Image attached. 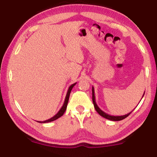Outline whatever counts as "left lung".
<instances>
[{"mask_svg":"<svg viewBox=\"0 0 157 157\" xmlns=\"http://www.w3.org/2000/svg\"><path fill=\"white\" fill-rule=\"evenodd\" d=\"M92 92H93V105H94V107H95V109L96 110V111L98 113V114L100 115L101 116H103V118H105L106 119H108V120L110 121H121L123 120V119L126 118V117H128L129 115L131 113V111L130 113H127L126 115H124V116H110V115L106 113L104 111H103L100 108L98 107L97 103H96L95 102V90H94V87H93V88H92ZM144 93H145V92H144ZM144 93L143 95V97L144 95ZM142 97V98H143Z\"/></svg>","mask_w":157,"mask_h":157,"instance_id":"left-lung-1","label":"left lung"}]
</instances>
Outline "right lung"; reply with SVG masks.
I'll use <instances>...</instances> for the list:
<instances>
[{
  "instance_id": "add662e5",
  "label": "right lung",
  "mask_w": 157,
  "mask_h": 157,
  "mask_svg": "<svg viewBox=\"0 0 157 157\" xmlns=\"http://www.w3.org/2000/svg\"><path fill=\"white\" fill-rule=\"evenodd\" d=\"M77 82L74 83V84L71 85L70 87H69L68 88V90H67V95H66V97H65V100H64V104L63 105H62V107L60 108V110H59V112L57 113V114L55 115V116H54L52 118L48 119L47 121H39V123H41V124H45V123H49V122H52V121H54L55 120H57L60 117L63 116V114L64 113V112H65V110L67 109V103H68V101H69V98H70V93H71V90H72V89L73 88V87L75 86V85H76Z\"/></svg>"
}]
</instances>
